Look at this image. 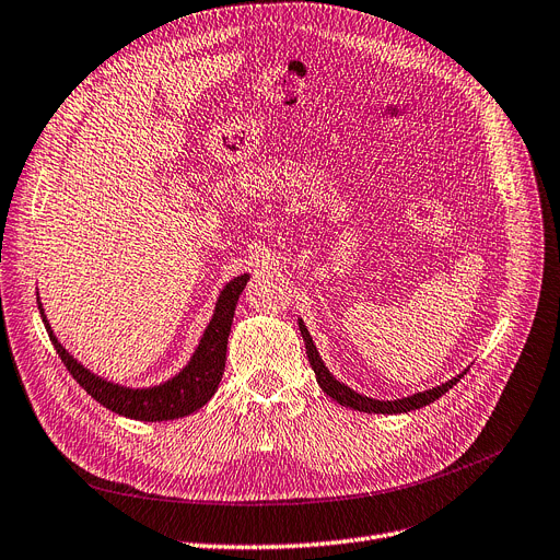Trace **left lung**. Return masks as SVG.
Instances as JSON below:
<instances>
[{"mask_svg":"<svg viewBox=\"0 0 560 560\" xmlns=\"http://www.w3.org/2000/svg\"><path fill=\"white\" fill-rule=\"evenodd\" d=\"M299 328H301V335H303V342H305V351H307V361L312 365V370H315V376H317V384L322 386V390L332 397L335 401H340L342 407H349L353 411H365V413H407V411H413V409H420V407H428L432 405L434 399H439L443 393H448L459 378L466 374H457L455 378H451V382H445L436 388H430L424 393H416L411 397H401V399H390V401H384V399H372V397H365L361 393L351 390L349 386L340 384L338 378H335L328 368L324 365V361L319 358V351L315 347V342H312L310 332L305 328L303 322H299Z\"/></svg>","mask_w":560,"mask_h":560,"instance_id":"1","label":"left lung"}]
</instances>
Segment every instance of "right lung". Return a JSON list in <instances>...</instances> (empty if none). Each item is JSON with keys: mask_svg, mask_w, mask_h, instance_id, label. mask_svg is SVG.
Listing matches in <instances>:
<instances>
[{"mask_svg": "<svg viewBox=\"0 0 560 560\" xmlns=\"http://www.w3.org/2000/svg\"><path fill=\"white\" fill-rule=\"evenodd\" d=\"M248 280H250V276H238L225 289H222V294L215 303L213 319L207 326L205 338H202V342H199L197 351L192 353L190 363L174 378H170V382H165L161 386H153V388H140V390L109 384V382H105V378L82 368L55 338V332L50 330L46 315H43L40 303H38V310H40L43 324H46V328H48L50 342L55 345V349L61 358V363L73 374L75 382L89 395H92L96 401H101L105 409L115 411L119 416H126L132 420H144V422H159V420H174V418L190 416L192 411L202 409L213 397V393L218 390L222 372H225L228 338L232 330L236 301Z\"/></svg>", "mask_w": 560, "mask_h": 560, "instance_id": "add662e5", "label": "right lung"}]
</instances>
